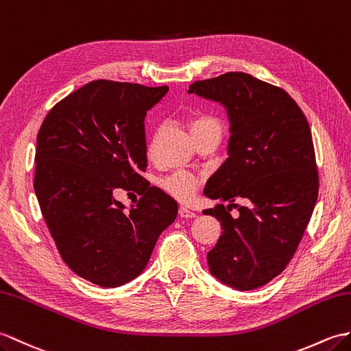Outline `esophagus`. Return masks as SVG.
I'll list each match as a JSON object with an SVG mask.
<instances>
[{"instance_id":"esophagus-1","label":"esophagus","mask_w":351,"mask_h":351,"mask_svg":"<svg viewBox=\"0 0 351 351\" xmlns=\"http://www.w3.org/2000/svg\"><path fill=\"white\" fill-rule=\"evenodd\" d=\"M179 215H181L182 218H194L195 213H193V210L186 206H181L179 208Z\"/></svg>"}]
</instances>
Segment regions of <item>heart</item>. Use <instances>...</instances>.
<instances>
[{"label": "heart", "mask_w": 351, "mask_h": 351, "mask_svg": "<svg viewBox=\"0 0 351 351\" xmlns=\"http://www.w3.org/2000/svg\"><path fill=\"white\" fill-rule=\"evenodd\" d=\"M209 127H218V122L209 117H202L193 121L191 124V132H197V130L202 128H209ZM161 186L165 189L169 194H172L173 197L179 200H189L193 197V194L195 193L199 186V178H195L194 175L189 172H176L173 175H170L165 178L161 181Z\"/></svg>", "instance_id": "1"}]
</instances>
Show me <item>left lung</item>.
Returning a JSON list of instances; mask_svg holds the SVG:
<instances>
[{"label":"left lung","instance_id":"1","mask_svg":"<svg viewBox=\"0 0 351 351\" xmlns=\"http://www.w3.org/2000/svg\"><path fill=\"white\" fill-rule=\"evenodd\" d=\"M189 94L219 103L229 119L227 158L209 176L203 194L243 199L239 217L224 205L205 209L223 234L208 252L213 276L239 291L280 275L302 239L319 195L313 136L296 101L281 88L247 73L197 80Z\"/></svg>","mask_w":351,"mask_h":351}]
</instances>
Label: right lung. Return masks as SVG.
Listing matches in <instances>:
<instances>
[{"instance_id": "1", "label": "right lung", "mask_w": 351, "mask_h": 351, "mask_svg": "<svg viewBox=\"0 0 351 351\" xmlns=\"http://www.w3.org/2000/svg\"><path fill=\"white\" fill-rule=\"evenodd\" d=\"M169 91L93 80L47 113L37 136L34 191L47 229L73 272L100 287L133 281L148 265L178 203L141 176L145 117ZM143 195L127 208L112 193Z\"/></svg>"}]
</instances>
